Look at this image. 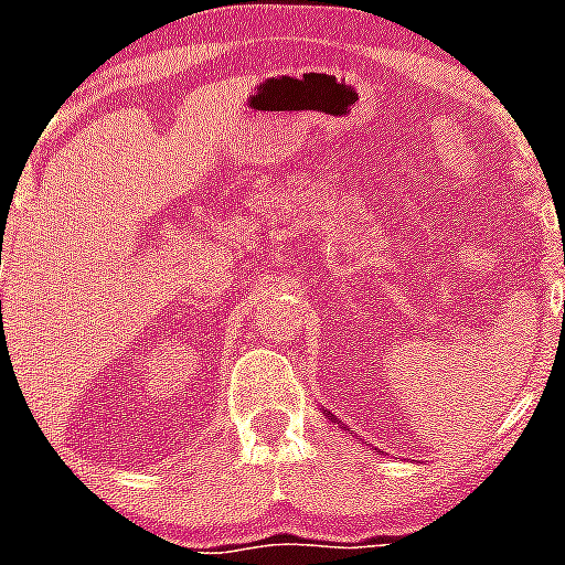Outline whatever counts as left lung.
<instances>
[{
  "instance_id": "obj_1",
  "label": "left lung",
  "mask_w": 565,
  "mask_h": 565,
  "mask_svg": "<svg viewBox=\"0 0 565 565\" xmlns=\"http://www.w3.org/2000/svg\"><path fill=\"white\" fill-rule=\"evenodd\" d=\"M331 419H333V416H331Z\"/></svg>"
}]
</instances>
